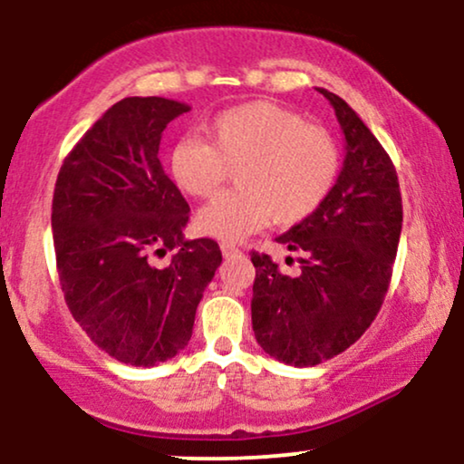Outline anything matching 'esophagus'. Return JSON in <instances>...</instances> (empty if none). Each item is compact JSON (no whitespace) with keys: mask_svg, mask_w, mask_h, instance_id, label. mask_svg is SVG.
<instances>
[{"mask_svg":"<svg viewBox=\"0 0 464 464\" xmlns=\"http://www.w3.org/2000/svg\"><path fill=\"white\" fill-rule=\"evenodd\" d=\"M220 250H222V257H237V255H242V250H239L237 246H233V244L228 242H222L220 244Z\"/></svg>","mask_w":464,"mask_h":464,"instance_id":"obj_1","label":"esophagus"}]
</instances>
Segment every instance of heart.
<instances>
[{
    "mask_svg": "<svg viewBox=\"0 0 464 464\" xmlns=\"http://www.w3.org/2000/svg\"><path fill=\"white\" fill-rule=\"evenodd\" d=\"M207 141L180 137L169 148V177L185 194L209 198L228 169L239 189L214 198L198 214V228L220 239H244L275 220L295 227L316 214L340 169L334 137L303 115L268 100L220 111L205 124Z\"/></svg>",
    "mask_w": 464,
    "mask_h": 464,
    "instance_id": "b5f03b06",
    "label": "heart"
}]
</instances>
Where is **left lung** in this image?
<instances>
[{
    "mask_svg": "<svg viewBox=\"0 0 464 464\" xmlns=\"http://www.w3.org/2000/svg\"><path fill=\"white\" fill-rule=\"evenodd\" d=\"M318 92L344 132L347 154L338 180L316 214L276 237L301 253L299 273L284 275L270 255L250 253L255 338L290 366L332 360L371 327L391 285L403 222L388 152L343 98Z\"/></svg>",
    "mask_w": 464,
    "mask_h": 464,
    "instance_id": "obj_1",
    "label": "left lung"
}]
</instances>
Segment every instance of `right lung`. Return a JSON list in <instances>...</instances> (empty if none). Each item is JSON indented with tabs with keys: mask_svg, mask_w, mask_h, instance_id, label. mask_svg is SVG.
Wrapping results in <instances>:
<instances>
[{
	"mask_svg": "<svg viewBox=\"0 0 464 464\" xmlns=\"http://www.w3.org/2000/svg\"><path fill=\"white\" fill-rule=\"evenodd\" d=\"M188 111L154 95L120 100L56 179L52 231L65 303L104 353L130 366L188 347L202 292L222 264L214 239L183 237L189 205L159 161L165 126ZM165 252L170 262L154 265Z\"/></svg>",
	"mask_w": 464,
	"mask_h": 464,
	"instance_id": "1",
	"label": "right lung"
}]
</instances>
